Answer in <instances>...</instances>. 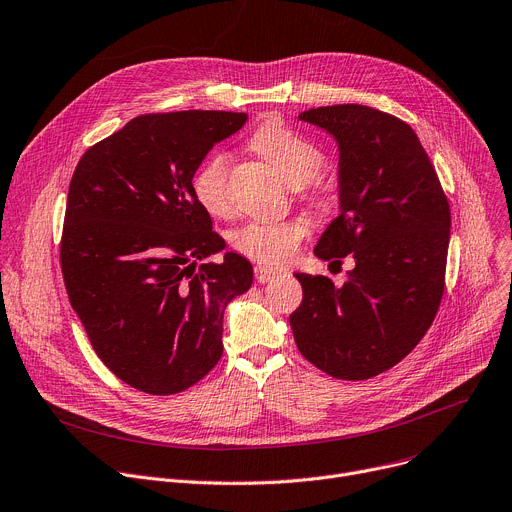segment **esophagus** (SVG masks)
I'll return each instance as SVG.
<instances>
[{
	"mask_svg": "<svg viewBox=\"0 0 512 512\" xmlns=\"http://www.w3.org/2000/svg\"><path fill=\"white\" fill-rule=\"evenodd\" d=\"M277 275H280V271L269 269V267H265V265H257V267H255V280H257L259 284H267V282L275 280Z\"/></svg>",
	"mask_w": 512,
	"mask_h": 512,
	"instance_id": "esophagus-1",
	"label": "esophagus"
}]
</instances>
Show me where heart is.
Instances as JSON below:
<instances>
[{"label":"heart","instance_id":"heart-1","mask_svg":"<svg viewBox=\"0 0 512 512\" xmlns=\"http://www.w3.org/2000/svg\"><path fill=\"white\" fill-rule=\"evenodd\" d=\"M249 147L259 153L294 188L310 183L324 165V153L306 136L280 120H267L249 138ZM230 155L214 151L196 169L192 190L200 206L212 216H224L230 210L228 196ZM314 204L329 210L335 204L327 188L314 192ZM306 228L300 220H249L230 232V245L241 255L265 263H286L300 247Z\"/></svg>","mask_w":512,"mask_h":512}]
</instances>
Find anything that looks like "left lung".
<instances>
[{
    "label": "left lung",
    "mask_w": 512,
    "mask_h": 512,
    "mask_svg": "<svg viewBox=\"0 0 512 512\" xmlns=\"http://www.w3.org/2000/svg\"><path fill=\"white\" fill-rule=\"evenodd\" d=\"M339 145L341 214L316 257L355 267L339 288L296 273L302 304L290 324L300 353L324 374L367 380L402 361L425 337L445 290L451 212L437 171L414 130L359 104L306 110Z\"/></svg>",
    "instance_id": "8db88e82"
}]
</instances>
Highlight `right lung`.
<instances>
[{"label": "right lung", "instance_id": "obj_1", "mask_svg": "<svg viewBox=\"0 0 512 512\" xmlns=\"http://www.w3.org/2000/svg\"><path fill=\"white\" fill-rule=\"evenodd\" d=\"M245 112L145 114L89 147L67 196L61 269L91 347L128 386L169 396L222 357V318L253 265L222 251L192 179ZM201 265L198 266L197 263Z\"/></svg>", "mask_w": 512, "mask_h": 512}]
</instances>
